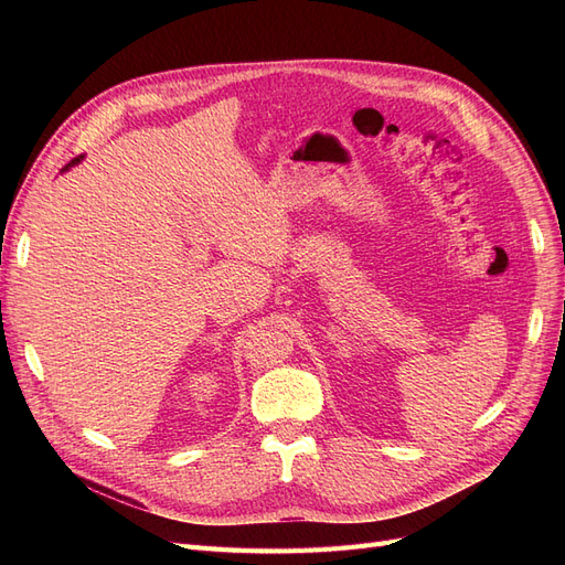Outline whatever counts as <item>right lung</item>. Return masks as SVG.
I'll return each mask as SVG.
<instances>
[{
	"mask_svg": "<svg viewBox=\"0 0 565 565\" xmlns=\"http://www.w3.org/2000/svg\"><path fill=\"white\" fill-rule=\"evenodd\" d=\"M77 162H79V158H75V160H71V162H67V164H65V169H67V167H71V164H77Z\"/></svg>",
	"mask_w": 565,
	"mask_h": 565,
	"instance_id": "right-lung-1",
	"label": "right lung"
}]
</instances>
